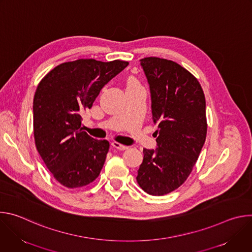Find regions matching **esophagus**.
Here are the masks:
<instances>
[{
  "label": "esophagus",
  "instance_id": "1",
  "mask_svg": "<svg viewBox=\"0 0 252 252\" xmlns=\"http://www.w3.org/2000/svg\"><path fill=\"white\" fill-rule=\"evenodd\" d=\"M112 146H113L114 148L118 149V150H121V151H125V150L127 149L126 146H124V145H122V143H120V142H118V141H113V142H112Z\"/></svg>",
  "mask_w": 252,
  "mask_h": 252
}]
</instances>
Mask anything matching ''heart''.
<instances>
[{"label":"heart","mask_w":252,"mask_h":252,"mask_svg":"<svg viewBox=\"0 0 252 252\" xmlns=\"http://www.w3.org/2000/svg\"><path fill=\"white\" fill-rule=\"evenodd\" d=\"M130 84H136L135 80H134V79H130V80L128 81V85H130Z\"/></svg>","instance_id":"b5f03b06"}]
</instances>
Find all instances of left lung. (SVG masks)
<instances>
[{
  "instance_id": "obj_1",
  "label": "left lung",
  "mask_w": 252,
  "mask_h": 252,
  "mask_svg": "<svg viewBox=\"0 0 252 252\" xmlns=\"http://www.w3.org/2000/svg\"><path fill=\"white\" fill-rule=\"evenodd\" d=\"M139 62L158 127V148L143 149L136 181L147 193L159 196L181 187L199 157L207 130L205 97L198 81L178 63L156 57Z\"/></svg>"
}]
</instances>
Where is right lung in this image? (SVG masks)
<instances>
[{"mask_svg": "<svg viewBox=\"0 0 252 252\" xmlns=\"http://www.w3.org/2000/svg\"><path fill=\"white\" fill-rule=\"evenodd\" d=\"M127 64L119 60L81 59L61 63L40 82L32 104L35 147L63 187L82 188L98 176L110 143L84 131L82 116Z\"/></svg>", "mask_w": 252, "mask_h": 252, "instance_id": "1", "label": "right lung"}]
</instances>
